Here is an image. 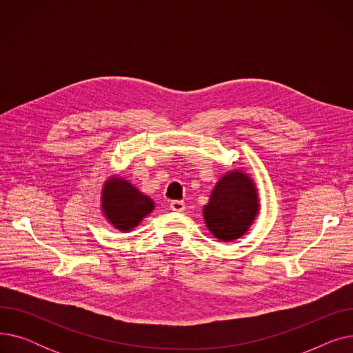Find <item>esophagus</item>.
<instances>
[{
	"instance_id": "obj_1",
	"label": "esophagus",
	"mask_w": 353,
	"mask_h": 353,
	"mask_svg": "<svg viewBox=\"0 0 353 353\" xmlns=\"http://www.w3.org/2000/svg\"><path fill=\"white\" fill-rule=\"evenodd\" d=\"M170 209L173 210V212H184V209H186V205H184V201H181V200H173L172 203H170Z\"/></svg>"
}]
</instances>
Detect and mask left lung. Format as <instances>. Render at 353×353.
Wrapping results in <instances>:
<instances>
[{
	"label": "left lung",
	"instance_id": "left-lung-1",
	"mask_svg": "<svg viewBox=\"0 0 353 353\" xmlns=\"http://www.w3.org/2000/svg\"><path fill=\"white\" fill-rule=\"evenodd\" d=\"M259 213V197L253 180L243 172L233 170L221 177L203 208L210 233L223 242L242 237Z\"/></svg>",
	"mask_w": 353,
	"mask_h": 353
}]
</instances>
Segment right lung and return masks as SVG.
I'll return each mask as SVG.
<instances>
[{"instance_id":"right-lung-1","label":"right lung","mask_w":353,"mask_h":353,"mask_svg":"<svg viewBox=\"0 0 353 353\" xmlns=\"http://www.w3.org/2000/svg\"><path fill=\"white\" fill-rule=\"evenodd\" d=\"M154 209L153 200L121 177L107 180L101 192V210L116 229L130 232Z\"/></svg>"}]
</instances>
